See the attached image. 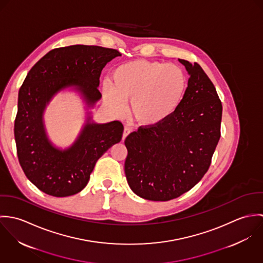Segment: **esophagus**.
<instances>
[{"mask_svg":"<svg viewBox=\"0 0 263 263\" xmlns=\"http://www.w3.org/2000/svg\"><path fill=\"white\" fill-rule=\"evenodd\" d=\"M129 133H130V129H129L128 127H124V129H123V135H122V140H123V141H124L125 138L129 135Z\"/></svg>","mask_w":263,"mask_h":263,"instance_id":"obj_1","label":"esophagus"}]
</instances>
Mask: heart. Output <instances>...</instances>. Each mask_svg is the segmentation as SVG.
Returning <instances> with one entry per match:
<instances>
[{"mask_svg":"<svg viewBox=\"0 0 263 263\" xmlns=\"http://www.w3.org/2000/svg\"><path fill=\"white\" fill-rule=\"evenodd\" d=\"M112 84L104 82L102 93L114 112L129 102L132 117L142 126H157L180 107L186 91L185 72L173 64L135 60L113 70Z\"/></svg>","mask_w":263,"mask_h":263,"instance_id":"heart-1","label":"heart"}]
</instances>
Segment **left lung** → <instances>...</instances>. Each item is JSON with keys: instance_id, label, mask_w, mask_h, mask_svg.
Returning a JSON list of instances; mask_svg holds the SVG:
<instances>
[{"instance_id": "obj_1", "label": "left lung", "mask_w": 263, "mask_h": 263, "mask_svg": "<svg viewBox=\"0 0 263 263\" xmlns=\"http://www.w3.org/2000/svg\"><path fill=\"white\" fill-rule=\"evenodd\" d=\"M186 69L187 91L169 119L129 134L124 172L140 197L167 201L193 187L209 170L221 137L222 103L201 67L178 60Z\"/></svg>"}]
</instances>
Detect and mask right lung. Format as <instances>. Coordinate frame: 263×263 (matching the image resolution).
<instances>
[{
  "label": "right lung",
  "instance_id": "obj_1",
  "mask_svg": "<svg viewBox=\"0 0 263 263\" xmlns=\"http://www.w3.org/2000/svg\"><path fill=\"white\" fill-rule=\"evenodd\" d=\"M120 55L116 49L95 45L60 47L41 58L26 76L18 94L14 135L26 177L44 193L65 197L80 192L98 159L121 141L120 121L97 123L87 111L75 142L61 149L49 140L43 120L46 106L66 89L79 93L87 110L93 108L102 96L98 87L103 68Z\"/></svg>",
  "mask_w": 263,
  "mask_h": 263
}]
</instances>
